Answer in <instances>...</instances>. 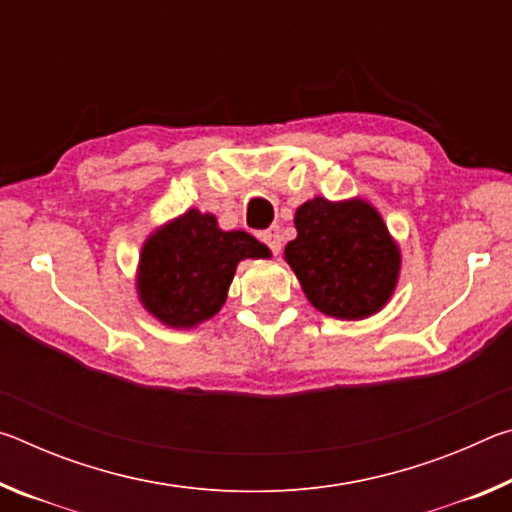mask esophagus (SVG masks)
Segmentation results:
<instances>
[{
    "label": "esophagus",
    "mask_w": 512,
    "mask_h": 512,
    "mask_svg": "<svg viewBox=\"0 0 512 512\" xmlns=\"http://www.w3.org/2000/svg\"><path fill=\"white\" fill-rule=\"evenodd\" d=\"M262 239H264V244L271 248L273 255H277L282 250V235H280V230H277V228L266 230L264 235H262Z\"/></svg>",
    "instance_id": "obj_1"
}]
</instances>
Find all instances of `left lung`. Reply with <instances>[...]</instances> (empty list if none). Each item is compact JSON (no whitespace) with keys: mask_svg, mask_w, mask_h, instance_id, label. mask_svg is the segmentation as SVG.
<instances>
[{"mask_svg":"<svg viewBox=\"0 0 512 512\" xmlns=\"http://www.w3.org/2000/svg\"><path fill=\"white\" fill-rule=\"evenodd\" d=\"M293 223L298 237L284 248V259L320 314L363 320L388 305L402 253L375 205L316 196L298 207Z\"/></svg>","mask_w":512,"mask_h":512,"instance_id":"8db88e82","label":"left lung"}]
</instances>
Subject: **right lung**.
I'll use <instances>...</instances> for the list:
<instances>
[{
    "label": "right lung",
    "instance_id": "1",
    "mask_svg": "<svg viewBox=\"0 0 512 512\" xmlns=\"http://www.w3.org/2000/svg\"><path fill=\"white\" fill-rule=\"evenodd\" d=\"M266 257L271 250L248 232H225L214 214L187 210L144 241L137 298L162 325L192 329L219 314L241 259Z\"/></svg>",
    "mask_w": 512,
    "mask_h": 512
}]
</instances>
